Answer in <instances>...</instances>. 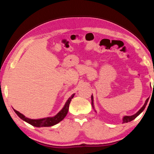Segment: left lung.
I'll return each mask as SVG.
<instances>
[{
  "label": "left lung",
  "instance_id": "left-lung-1",
  "mask_svg": "<svg viewBox=\"0 0 154 154\" xmlns=\"http://www.w3.org/2000/svg\"><path fill=\"white\" fill-rule=\"evenodd\" d=\"M91 99H92V107L94 108V98H93V96L92 95V96H91ZM148 100H149V98H148L147 100H146V101H145V104H144V105H143L141 108H140V110L137 112V113H135L134 115H133V116H124V118H123V123H127V122H130V121H132V120H133V119H134L135 118H137V117L139 116V115L140 114V113H141L143 111V110H144L145 109V106H146V105H147V103H148Z\"/></svg>",
  "mask_w": 154,
  "mask_h": 154
}]
</instances>
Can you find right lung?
I'll return each mask as SVG.
<instances>
[{
  "instance_id": "add662e5",
  "label": "right lung",
  "mask_w": 154,
  "mask_h": 154,
  "mask_svg": "<svg viewBox=\"0 0 154 154\" xmlns=\"http://www.w3.org/2000/svg\"><path fill=\"white\" fill-rule=\"evenodd\" d=\"M75 94H73L71 97L68 99L67 101L65 103L64 107L62 108V110L59 112V113L56 115L54 117H49V118H42V119H32L28 118L26 117H25L24 115L20 113L19 111L14 109V111L15 112L18 116L22 119V120L25 121L27 123L30 124L33 126L35 127H49V126H52L54 125H56L60 122H61L62 119H63L65 117H66V114L68 113V111H69V104L71 103V99L74 97Z\"/></svg>"
}]
</instances>
